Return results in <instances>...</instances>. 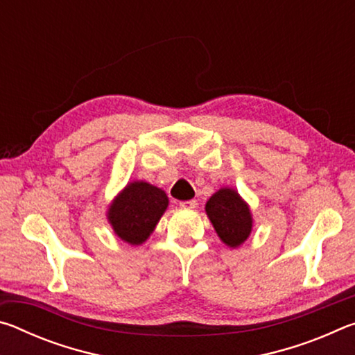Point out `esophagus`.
Returning a JSON list of instances; mask_svg holds the SVG:
<instances>
[{
    "instance_id": "34e87169",
    "label": "esophagus",
    "mask_w": 355,
    "mask_h": 355,
    "mask_svg": "<svg viewBox=\"0 0 355 355\" xmlns=\"http://www.w3.org/2000/svg\"><path fill=\"white\" fill-rule=\"evenodd\" d=\"M180 207L184 208V209H194L197 207V200H184V202H180Z\"/></svg>"
}]
</instances>
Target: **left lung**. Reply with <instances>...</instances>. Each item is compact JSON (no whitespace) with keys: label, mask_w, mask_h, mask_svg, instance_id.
Wrapping results in <instances>:
<instances>
[{"label":"left lung","mask_w":355,"mask_h":355,"mask_svg":"<svg viewBox=\"0 0 355 355\" xmlns=\"http://www.w3.org/2000/svg\"><path fill=\"white\" fill-rule=\"evenodd\" d=\"M205 213L220 241L230 249H238L249 239L254 216L236 189L224 186L216 191L207 202Z\"/></svg>","instance_id":"1"}]
</instances>
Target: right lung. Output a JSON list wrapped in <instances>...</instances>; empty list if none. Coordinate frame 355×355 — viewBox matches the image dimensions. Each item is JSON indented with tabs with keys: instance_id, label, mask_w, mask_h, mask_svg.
Here are the masks:
<instances>
[{
	"instance_id": "1",
	"label": "right lung",
	"mask_w": 355,
	"mask_h": 355,
	"mask_svg": "<svg viewBox=\"0 0 355 355\" xmlns=\"http://www.w3.org/2000/svg\"><path fill=\"white\" fill-rule=\"evenodd\" d=\"M167 207L169 199L163 189L135 180L114 197L106 218L119 239L130 245H141L152 235Z\"/></svg>"
}]
</instances>
